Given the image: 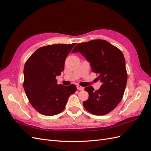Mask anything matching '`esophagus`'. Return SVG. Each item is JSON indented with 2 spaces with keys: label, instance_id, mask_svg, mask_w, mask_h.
Returning <instances> with one entry per match:
<instances>
[{
  "label": "esophagus",
  "instance_id": "obj_1",
  "mask_svg": "<svg viewBox=\"0 0 151 151\" xmlns=\"http://www.w3.org/2000/svg\"><path fill=\"white\" fill-rule=\"evenodd\" d=\"M77 89H78V90H81V91H82V90H84V88L83 87H82V86H77Z\"/></svg>",
  "mask_w": 151,
  "mask_h": 151
}]
</instances>
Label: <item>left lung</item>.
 Listing matches in <instances>:
<instances>
[{
    "mask_svg": "<svg viewBox=\"0 0 151 151\" xmlns=\"http://www.w3.org/2000/svg\"><path fill=\"white\" fill-rule=\"evenodd\" d=\"M79 52L89 63L93 72L98 74L102 85L96 91L85 88L89 98L83 102L87 111L104 115L115 109L123 98L127 82L125 60L120 50L103 40L78 43L72 52Z\"/></svg>",
    "mask_w": 151,
    "mask_h": 151,
    "instance_id": "obj_1",
    "label": "left lung"
}]
</instances>
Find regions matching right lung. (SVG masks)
Masks as SVG:
<instances>
[{
	"instance_id": "1",
	"label": "right lung",
	"mask_w": 151,
	"mask_h": 151,
	"mask_svg": "<svg viewBox=\"0 0 151 151\" xmlns=\"http://www.w3.org/2000/svg\"><path fill=\"white\" fill-rule=\"evenodd\" d=\"M76 45L57 44L37 49L24 67V89L32 106L43 115L53 116L65 109L74 84H57L56 77L64 69L68 54Z\"/></svg>"
}]
</instances>
